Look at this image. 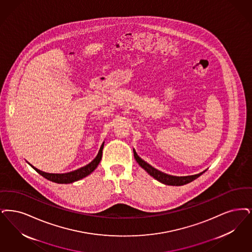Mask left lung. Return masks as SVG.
<instances>
[{"label":"left lung","instance_id":"left-lung-1","mask_svg":"<svg viewBox=\"0 0 252 252\" xmlns=\"http://www.w3.org/2000/svg\"><path fill=\"white\" fill-rule=\"evenodd\" d=\"M133 152H134V157H135L136 161L139 163V165L141 166V168H143L155 179H157L158 181L161 182L165 185L183 186V185H186L188 183H190L193 180H195L196 178H198L200 175L202 174V172H201V173H198V174H195V175H189V176H172V175H169L167 173H164L162 171L155 169L154 167H152L150 164L142 160L141 158L137 155L135 150H133Z\"/></svg>","mask_w":252,"mask_h":252}]
</instances>
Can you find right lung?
<instances>
[{
    "mask_svg": "<svg viewBox=\"0 0 252 252\" xmlns=\"http://www.w3.org/2000/svg\"><path fill=\"white\" fill-rule=\"evenodd\" d=\"M103 147H104V143H102L99 152L97 154V156L95 157V158L90 162L88 165L82 167L81 169H78L76 171H70L67 173H48V172H44V171H39L36 168H34L33 166H32L35 171H37L40 175L43 177H45L46 179L50 180V181L54 182V183H58V184H69L73 182L78 181L80 179H82L84 177H86L87 175H89L92 171H94L95 168L97 167V165L99 164L102 158V151H103Z\"/></svg>",
    "mask_w": 252,
    "mask_h": 252,
    "instance_id": "obj_1",
    "label": "right lung"
}]
</instances>
